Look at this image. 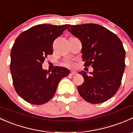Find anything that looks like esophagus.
<instances>
[{
	"instance_id": "1",
	"label": "esophagus",
	"mask_w": 133,
	"mask_h": 133,
	"mask_svg": "<svg viewBox=\"0 0 133 133\" xmlns=\"http://www.w3.org/2000/svg\"><path fill=\"white\" fill-rule=\"evenodd\" d=\"M76 72H75V71H71V73H70V75H71V76H75V75H76Z\"/></svg>"
}]
</instances>
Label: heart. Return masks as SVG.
Instances as JSON below:
<instances>
[{"label": "heart", "instance_id": "heart-1", "mask_svg": "<svg viewBox=\"0 0 133 133\" xmlns=\"http://www.w3.org/2000/svg\"><path fill=\"white\" fill-rule=\"evenodd\" d=\"M65 65L68 67H71L73 65V64H72L71 61H67V62L65 63Z\"/></svg>", "mask_w": 133, "mask_h": 133}]
</instances>
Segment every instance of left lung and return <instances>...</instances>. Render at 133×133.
<instances>
[{
	"instance_id": "8db88e82",
	"label": "left lung",
	"mask_w": 133,
	"mask_h": 133,
	"mask_svg": "<svg viewBox=\"0 0 133 133\" xmlns=\"http://www.w3.org/2000/svg\"><path fill=\"white\" fill-rule=\"evenodd\" d=\"M68 30L82 42L84 65H91L93 71L78 87L81 97L92 104L110 99L120 87L125 69V52L119 38L104 26L94 23L70 25Z\"/></svg>"
}]
</instances>
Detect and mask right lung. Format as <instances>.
Here are the masks:
<instances>
[{
  "label": "right lung",
  "mask_w": 133,
  "mask_h": 133,
  "mask_svg": "<svg viewBox=\"0 0 133 133\" xmlns=\"http://www.w3.org/2000/svg\"><path fill=\"white\" fill-rule=\"evenodd\" d=\"M69 26L37 25L15 40L11 51V76L16 92L28 103H47L55 95L60 81L70 74L64 67L56 66L51 71L42 67L46 56L53 54L54 40Z\"/></svg>",
  "instance_id": "obj_1"
}]
</instances>
